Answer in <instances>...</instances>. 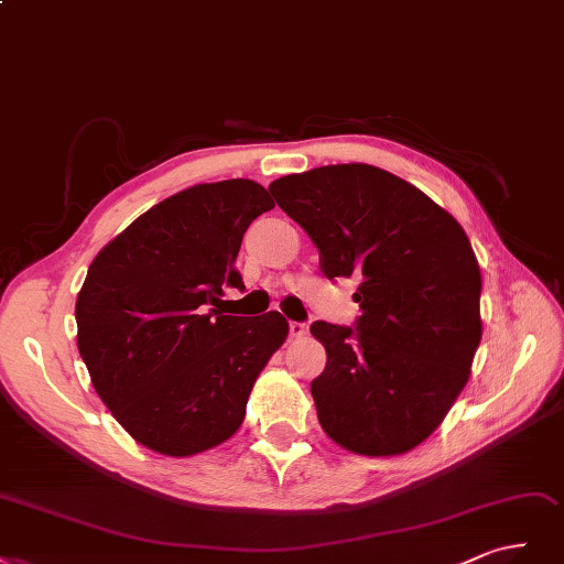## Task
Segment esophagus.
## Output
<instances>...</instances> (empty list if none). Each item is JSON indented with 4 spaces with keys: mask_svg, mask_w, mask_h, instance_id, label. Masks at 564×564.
Instances as JSON below:
<instances>
[{
    "mask_svg": "<svg viewBox=\"0 0 564 564\" xmlns=\"http://www.w3.org/2000/svg\"><path fill=\"white\" fill-rule=\"evenodd\" d=\"M304 335H306V325L304 323H297V321L290 323V337H304Z\"/></svg>",
    "mask_w": 564,
    "mask_h": 564,
    "instance_id": "esophagus-1",
    "label": "esophagus"
}]
</instances>
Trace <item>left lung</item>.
Here are the masks:
<instances>
[{"label": "left lung", "instance_id": "1", "mask_svg": "<svg viewBox=\"0 0 564 564\" xmlns=\"http://www.w3.org/2000/svg\"><path fill=\"white\" fill-rule=\"evenodd\" d=\"M321 271L358 279L356 328L312 323L328 362L318 422L344 449L393 457L424 443L466 387L482 337L480 267L462 225L398 175L337 163L274 180Z\"/></svg>", "mask_w": 564, "mask_h": 564}]
</instances>
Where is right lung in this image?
Returning a JSON list of instances; mask_svg holds the SVG:
<instances>
[{
	"instance_id": "1",
	"label": "right lung",
	"mask_w": 564,
	"mask_h": 564,
	"mask_svg": "<svg viewBox=\"0 0 564 564\" xmlns=\"http://www.w3.org/2000/svg\"><path fill=\"white\" fill-rule=\"evenodd\" d=\"M271 208L252 180L194 185L142 213L90 262L77 347L102 403L140 445L189 457L243 424L288 321L215 306L223 285L243 288L236 256L248 225Z\"/></svg>"
}]
</instances>
